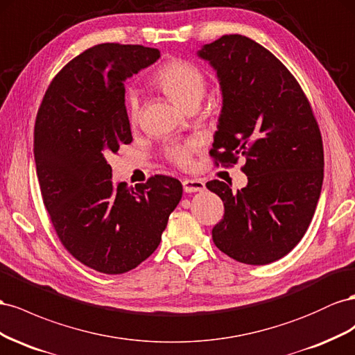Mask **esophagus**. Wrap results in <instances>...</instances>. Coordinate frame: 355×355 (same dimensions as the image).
I'll use <instances>...</instances> for the list:
<instances>
[{
    "label": "esophagus",
    "mask_w": 355,
    "mask_h": 355,
    "mask_svg": "<svg viewBox=\"0 0 355 355\" xmlns=\"http://www.w3.org/2000/svg\"><path fill=\"white\" fill-rule=\"evenodd\" d=\"M183 187L186 193H195V191H202L205 189V183L202 180H191L186 178L183 180Z\"/></svg>",
    "instance_id": "34e87169"
}]
</instances>
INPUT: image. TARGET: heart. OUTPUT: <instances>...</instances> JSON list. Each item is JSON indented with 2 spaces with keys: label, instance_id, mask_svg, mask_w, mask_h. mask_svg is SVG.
<instances>
[{
  "label": "heart",
  "instance_id": "obj_1",
  "mask_svg": "<svg viewBox=\"0 0 355 355\" xmlns=\"http://www.w3.org/2000/svg\"><path fill=\"white\" fill-rule=\"evenodd\" d=\"M151 83L172 103L187 111L195 110L207 94L208 77L205 71L186 59H171L162 65L151 78ZM126 117L130 126L139 123V103L134 96L126 98ZM196 151L195 139L177 141L166 146L165 157L180 168H187Z\"/></svg>",
  "mask_w": 355,
  "mask_h": 355
}]
</instances>
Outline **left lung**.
I'll use <instances>...</instances> for the list:
<instances>
[{
  "mask_svg": "<svg viewBox=\"0 0 355 355\" xmlns=\"http://www.w3.org/2000/svg\"><path fill=\"white\" fill-rule=\"evenodd\" d=\"M217 69L223 94L209 156L234 166L245 157L247 187L218 180L207 187L225 204L212 227L216 247L245 265H268L306 234L324 175L321 132L296 77L254 40L223 35L199 50Z\"/></svg>",
  "mask_w": 355,
  "mask_h": 355,
  "instance_id": "1",
  "label": "left lung"
}]
</instances>
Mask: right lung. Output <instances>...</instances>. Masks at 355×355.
Returning a JSON list of instances; mask_svg holds the SVG:
<instances>
[{"label": "right lung", "mask_w": 355, "mask_h": 355, "mask_svg": "<svg viewBox=\"0 0 355 355\" xmlns=\"http://www.w3.org/2000/svg\"><path fill=\"white\" fill-rule=\"evenodd\" d=\"M160 58L153 47L104 43L59 71L38 108L34 157L43 204L65 250L107 275L135 269L159 247L183 195L177 178L114 183L107 159L132 143L125 86Z\"/></svg>", "instance_id": "obj_1"}]
</instances>
